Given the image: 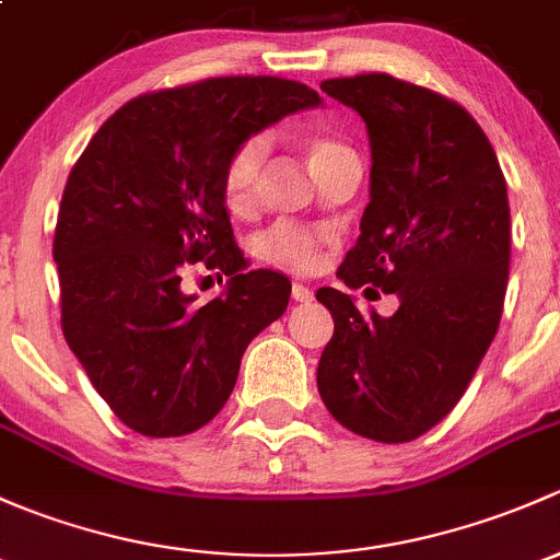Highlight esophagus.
<instances>
[{
    "label": "esophagus",
    "mask_w": 560,
    "mask_h": 560,
    "mask_svg": "<svg viewBox=\"0 0 560 560\" xmlns=\"http://www.w3.org/2000/svg\"><path fill=\"white\" fill-rule=\"evenodd\" d=\"M291 296H293V302H313V291H310L307 285H302V282H293Z\"/></svg>",
    "instance_id": "esophagus-1"
}]
</instances>
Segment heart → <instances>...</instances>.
<instances>
[{
    "mask_svg": "<svg viewBox=\"0 0 560 560\" xmlns=\"http://www.w3.org/2000/svg\"><path fill=\"white\" fill-rule=\"evenodd\" d=\"M304 153H307V161L310 166H313L315 175L320 177V172L326 170L334 159H339V155L350 151L342 142L331 140V137L313 135L304 140ZM267 155L269 137L256 135L247 137L245 142H240V145L234 148V153L229 155L226 166H223V199H226L229 210L237 212V215H242V212H247L256 205L258 183H261ZM328 240H331V234H328L326 229L299 226V223L280 221L253 240V253H256L261 261H267L269 267L282 269V272L307 275L320 264V250Z\"/></svg>",
    "mask_w": 560,
    "mask_h": 560,
    "instance_id": "1",
    "label": "heart"
}]
</instances>
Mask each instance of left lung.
Listing matches in <instances>:
<instances>
[{"label":"left lung","mask_w":560,"mask_h":560,"mask_svg":"<svg viewBox=\"0 0 560 560\" xmlns=\"http://www.w3.org/2000/svg\"><path fill=\"white\" fill-rule=\"evenodd\" d=\"M366 124L372 172L361 234L337 278L396 293L364 318L337 288L318 364L334 420L374 442H409L458 405L491 348L510 278V199L486 131L464 107L390 74L323 80ZM372 291V288H369Z\"/></svg>","instance_id":"left-lung-1"}]
</instances>
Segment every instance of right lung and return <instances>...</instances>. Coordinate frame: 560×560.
<instances>
[{"label": "right lung", "instance_id": "right-lung-1", "mask_svg": "<svg viewBox=\"0 0 560 560\" xmlns=\"http://www.w3.org/2000/svg\"><path fill=\"white\" fill-rule=\"evenodd\" d=\"M323 96L296 80L212 78L131 100L69 172L56 223L61 326L96 394L145 436H183L232 396L247 345L278 320L291 280L234 245L223 166L247 137ZM228 275L201 308L191 262Z\"/></svg>", "mask_w": 560, "mask_h": 560}]
</instances>
